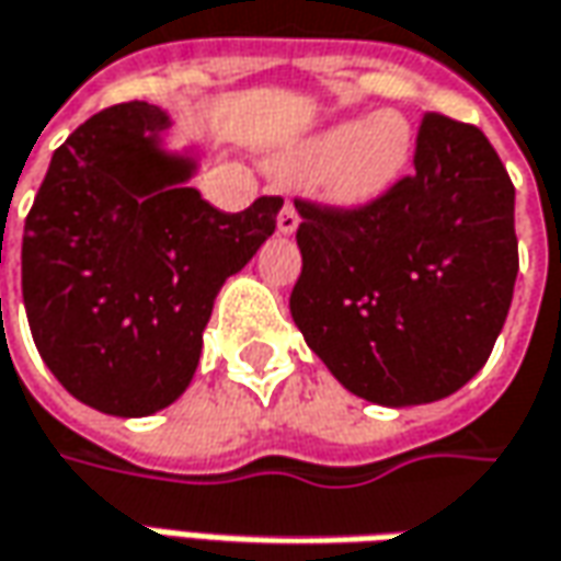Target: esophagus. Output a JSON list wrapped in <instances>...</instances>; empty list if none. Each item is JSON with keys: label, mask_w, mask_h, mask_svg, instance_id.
Masks as SVG:
<instances>
[{"label": "esophagus", "mask_w": 561, "mask_h": 561, "mask_svg": "<svg viewBox=\"0 0 561 561\" xmlns=\"http://www.w3.org/2000/svg\"><path fill=\"white\" fill-rule=\"evenodd\" d=\"M298 222H300L298 210H295V204L288 202V204H285V207H282V210H279V220H276V226H279L282 236H291V232L298 229Z\"/></svg>", "instance_id": "obj_1"}]
</instances>
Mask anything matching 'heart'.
Masks as SVG:
<instances>
[{
	"mask_svg": "<svg viewBox=\"0 0 561 561\" xmlns=\"http://www.w3.org/2000/svg\"><path fill=\"white\" fill-rule=\"evenodd\" d=\"M413 126L397 111L347 121L288 148L279 170L295 180L322 176V192L341 207H366L385 198L413 164Z\"/></svg>",
	"mask_w": 561,
	"mask_h": 561,
	"instance_id": "b5f03b06",
	"label": "heart"
}]
</instances>
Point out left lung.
<instances>
[{
  "instance_id": "1",
  "label": "left lung",
  "mask_w": 561,
  "mask_h": 561,
  "mask_svg": "<svg viewBox=\"0 0 561 561\" xmlns=\"http://www.w3.org/2000/svg\"><path fill=\"white\" fill-rule=\"evenodd\" d=\"M413 173L366 207L295 198L291 317L351 394L415 407L488 363L518 276L515 185L488 136L428 111Z\"/></svg>"
}]
</instances>
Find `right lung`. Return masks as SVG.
Listing matches in <instances>:
<instances>
[{"instance_id":"1","label":"right lung","mask_w":561,"mask_h":561,"mask_svg":"<svg viewBox=\"0 0 561 561\" xmlns=\"http://www.w3.org/2000/svg\"><path fill=\"white\" fill-rule=\"evenodd\" d=\"M148 102L92 114L51 154L21 244V291L39 357L80 403L151 415L188 388L222 282L257 254L279 195L222 214L161 148Z\"/></svg>"}]
</instances>
